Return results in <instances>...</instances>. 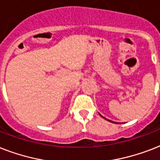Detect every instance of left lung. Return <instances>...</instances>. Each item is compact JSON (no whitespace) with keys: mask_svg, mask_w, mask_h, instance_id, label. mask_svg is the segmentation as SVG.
<instances>
[{"mask_svg":"<svg viewBox=\"0 0 160 160\" xmlns=\"http://www.w3.org/2000/svg\"><path fill=\"white\" fill-rule=\"evenodd\" d=\"M100 116H101V117H103L102 115H101V114H100ZM103 118H104V117H103ZM108 121H110V120H109V119H108ZM110 122H112V123H115V122H113V121H110Z\"/></svg>","mask_w":160,"mask_h":160,"instance_id":"8db88e82","label":"left lung"}]
</instances>
